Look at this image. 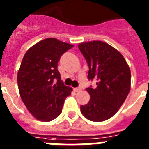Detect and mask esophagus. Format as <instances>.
Wrapping results in <instances>:
<instances>
[{"mask_svg":"<svg viewBox=\"0 0 149 149\" xmlns=\"http://www.w3.org/2000/svg\"><path fill=\"white\" fill-rule=\"evenodd\" d=\"M73 90H74V92H76V93H78V92H80V91H81V88H75Z\"/></svg>","mask_w":149,"mask_h":149,"instance_id":"esophagus-1","label":"esophagus"}]
</instances>
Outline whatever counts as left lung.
I'll list each match as a JSON object with an SVG mask.
<instances>
[{
    "label": "left lung",
    "instance_id": "1",
    "mask_svg": "<svg viewBox=\"0 0 149 149\" xmlns=\"http://www.w3.org/2000/svg\"><path fill=\"white\" fill-rule=\"evenodd\" d=\"M78 48L88 65V80L97 87L88 88L90 100L81 112L91 121H104L117 112L131 88V71L118 50L100 40L80 43Z\"/></svg>",
    "mask_w": 149,
    "mask_h": 149
}]
</instances>
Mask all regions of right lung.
I'll list each match as a JSON object with an SVG mask.
<instances>
[{
	"mask_svg": "<svg viewBox=\"0 0 149 149\" xmlns=\"http://www.w3.org/2000/svg\"><path fill=\"white\" fill-rule=\"evenodd\" d=\"M72 44L56 38L40 40L28 50L17 72L20 96L29 112L40 121L56 119L62 112L72 88L64 84L57 70L63 53Z\"/></svg>",
	"mask_w": 149,
	"mask_h": 149,
	"instance_id": "obj_1",
	"label": "right lung"
}]
</instances>
